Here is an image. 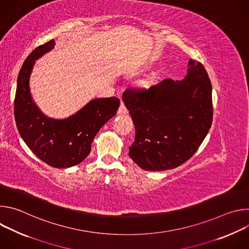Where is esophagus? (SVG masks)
<instances>
[{
  "label": "esophagus",
  "instance_id": "1",
  "mask_svg": "<svg viewBox=\"0 0 249 249\" xmlns=\"http://www.w3.org/2000/svg\"><path fill=\"white\" fill-rule=\"evenodd\" d=\"M128 113V109L125 106V104L123 102H121L119 108H118V114H127Z\"/></svg>",
  "mask_w": 249,
  "mask_h": 249
}]
</instances>
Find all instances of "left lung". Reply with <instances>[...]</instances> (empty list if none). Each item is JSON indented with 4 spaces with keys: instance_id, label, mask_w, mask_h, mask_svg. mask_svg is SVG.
I'll use <instances>...</instances> for the list:
<instances>
[{
    "instance_id": "8db88e82",
    "label": "left lung",
    "mask_w": 249,
    "mask_h": 249,
    "mask_svg": "<svg viewBox=\"0 0 249 249\" xmlns=\"http://www.w3.org/2000/svg\"><path fill=\"white\" fill-rule=\"evenodd\" d=\"M122 98L136 131L129 157L145 170L171 169L188 160L212 125L211 81L204 66L192 59L182 81L128 88Z\"/></svg>"
}]
</instances>
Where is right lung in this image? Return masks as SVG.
I'll use <instances>...</instances> for the list:
<instances>
[{
  "label": "right lung",
  "instance_id": "1",
  "mask_svg": "<svg viewBox=\"0 0 249 249\" xmlns=\"http://www.w3.org/2000/svg\"><path fill=\"white\" fill-rule=\"evenodd\" d=\"M54 45L52 39L35 48L25 59L18 77L15 119L21 138L35 156L50 166L67 168L88 157L95 135L116 114L120 100L117 97L93 99L63 120L45 116L32 100L29 77L35 60Z\"/></svg>",
  "mask_w": 249,
  "mask_h": 249
}]
</instances>
